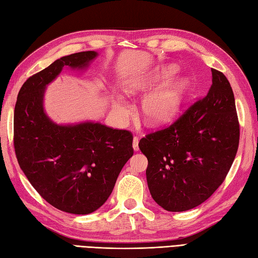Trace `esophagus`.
I'll return each mask as SVG.
<instances>
[{
	"mask_svg": "<svg viewBox=\"0 0 258 258\" xmlns=\"http://www.w3.org/2000/svg\"><path fill=\"white\" fill-rule=\"evenodd\" d=\"M139 142H140V139L137 136H135L133 139V148H134L135 152H137L140 149L139 148Z\"/></svg>",
	"mask_w": 258,
	"mask_h": 258,
	"instance_id": "1",
	"label": "esophagus"
}]
</instances>
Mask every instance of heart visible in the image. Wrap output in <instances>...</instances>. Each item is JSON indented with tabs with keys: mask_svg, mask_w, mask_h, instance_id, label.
Instances as JSON below:
<instances>
[{
	"mask_svg": "<svg viewBox=\"0 0 258 258\" xmlns=\"http://www.w3.org/2000/svg\"><path fill=\"white\" fill-rule=\"evenodd\" d=\"M177 73L175 66L161 68L147 81H139L132 83L126 88L128 94H136L155 83L168 80ZM189 81L187 79H177L165 83L157 90L149 93L144 99L142 110L144 117L151 124H160L169 122L177 115L183 103L185 95L189 91ZM113 110L121 118H126L130 115V110L122 102L116 101L113 104Z\"/></svg>",
	"mask_w": 258,
	"mask_h": 258,
	"instance_id": "1",
	"label": "heart"
}]
</instances>
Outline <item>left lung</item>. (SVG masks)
Wrapping results in <instances>:
<instances>
[{
  "label": "left lung",
  "mask_w": 258,
  "mask_h": 258,
  "mask_svg": "<svg viewBox=\"0 0 258 258\" xmlns=\"http://www.w3.org/2000/svg\"><path fill=\"white\" fill-rule=\"evenodd\" d=\"M212 71V85L169 126L147 134L139 147L148 159L153 199L167 211L196 208L229 172L239 143L234 94L226 77Z\"/></svg>",
  "instance_id": "8db88e82"
}]
</instances>
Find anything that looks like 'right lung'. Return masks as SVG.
<instances>
[{"mask_svg":"<svg viewBox=\"0 0 258 258\" xmlns=\"http://www.w3.org/2000/svg\"><path fill=\"white\" fill-rule=\"evenodd\" d=\"M97 55L64 56L29 77L14 110V148L21 169L43 199L73 214H89L103 205L134 154L130 131L91 122L57 125L44 112L46 85L64 66L85 68Z\"/></svg>","mask_w":258,"mask_h":258,"instance_id":"right-lung-1","label":"right lung"}]
</instances>
